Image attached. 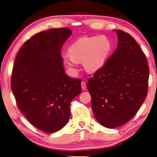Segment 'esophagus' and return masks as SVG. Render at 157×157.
I'll use <instances>...</instances> for the list:
<instances>
[{"mask_svg":"<svg viewBox=\"0 0 157 157\" xmlns=\"http://www.w3.org/2000/svg\"><path fill=\"white\" fill-rule=\"evenodd\" d=\"M81 86H82V89L83 90H85L86 88V83L84 82H82Z\"/></svg>","mask_w":157,"mask_h":157,"instance_id":"esophagus-1","label":"esophagus"}]
</instances>
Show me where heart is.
Instances as JSON below:
<instances>
[{
    "label": "heart",
    "instance_id": "obj_1",
    "mask_svg": "<svg viewBox=\"0 0 157 157\" xmlns=\"http://www.w3.org/2000/svg\"><path fill=\"white\" fill-rule=\"evenodd\" d=\"M112 48L110 40L105 36L82 38L69 47V55L64 56L63 60L71 68L75 69L77 62L83 61L87 71H96L105 65Z\"/></svg>",
    "mask_w": 157,
    "mask_h": 157
}]
</instances>
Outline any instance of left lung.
Returning <instances> with one entry per match:
<instances>
[{
  "instance_id": "left-lung-1",
  "label": "left lung",
  "mask_w": 157,
  "mask_h": 157,
  "mask_svg": "<svg viewBox=\"0 0 157 157\" xmlns=\"http://www.w3.org/2000/svg\"><path fill=\"white\" fill-rule=\"evenodd\" d=\"M118 46L101 68L88 79L94 116L113 128L136 115L148 91L150 69L145 54L132 36L116 30Z\"/></svg>"
}]
</instances>
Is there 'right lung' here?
<instances>
[{
	"label": "right lung",
	"mask_w": 157,
	"mask_h": 157,
	"mask_svg": "<svg viewBox=\"0 0 157 157\" xmlns=\"http://www.w3.org/2000/svg\"><path fill=\"white\" fill-rule=\"evenodd\" d=\"M68 28L42 31L25 42L12 72L11 89L17 105L35 127L47 133L61 129L69 120L70 104L81 93V79L64 71L62 45Z\"/></svg>",
	"instance_id": "obj_1"
}]
</instances>
